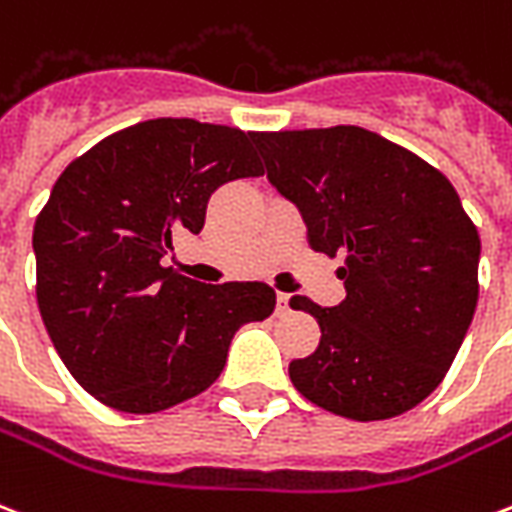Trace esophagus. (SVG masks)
Segmentation results:
<instances>
[{
    "label": "esophagus",
    "mask_w": 512,
    "mask_h": 512,
    "mask_svg": "<svg viewBox=\"0 0 512 512\" xmlns=\"http://www.w3.org/2000/svg\"><path fill=\"white\" fill-rule=\"evenodd\" d=\"M287 311H290V295L287 292H276V314L282 317Z\"/></svg>",
    "instance_id": "obj_1"
}]
</instances>
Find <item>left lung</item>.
Returning a JSON list of instances; mask_svg holds the SVG:
<instances>
[{
	"label": "left lung",
	"mask_w": 512,
	"mask_h": 512,
	"mask_svg": "<svg viewBox=\"0 0 512 512\" xmlns=\"http://www.w3.org/2000/svg\"><path fill=\"white\" fill-rule=\"evenodd\" d=\"M271 185L303 214L308 247L346 255L314 354L290 362L300 395L354 421L395 419L446 378L478 303L481 239L454 185L419 155L357 126L260 131Z\"/></svg>",
	"instance_id": "1"
}]
</instances>
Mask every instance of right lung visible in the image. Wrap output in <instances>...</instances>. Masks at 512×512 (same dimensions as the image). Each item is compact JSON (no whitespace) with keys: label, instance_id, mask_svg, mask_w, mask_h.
<instances>
[{"label":"right lung","instance_id":"obj_1","mask_svg":"<svg viewBox=\"0 0 512 512\" xmlns=\"http://www.w3.org/2000/svg\"><path fill=\"white\" fill-rule=\"evenodd\" d=\"M255 131L158 117L101 139L34 222L37 306L58 357L99 403L158 413L217 381L233 335L271 317L263 282L201 284L163 268L233 179L263 177Z\"/></svg>","mask_w":512,"mask_h":512}]
</instances>
